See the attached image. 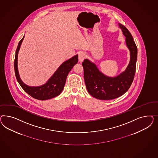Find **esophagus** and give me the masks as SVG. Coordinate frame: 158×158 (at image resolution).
<instances>
[{
  "label": "esophagus",
  "instance_id": "obj_1",
  "mask_svg": "<svg viewBox=\"0 0 158 158\" xmlns=\"http://www.w3.org/2000/svg\"><path fill=\"white\" fill-rule=\"evenodd\" d=\"M86 53L83 52H81L79 53V60L80 62H82L83 61V60L86 57Z\"/></svg>",
  "mask_w": 158,
  "mask_h": 158
}]
</instances>
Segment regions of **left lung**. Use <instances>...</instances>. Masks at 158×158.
Wrapping results in <instances>:
<instances>
[{
  "label": "left lung",
  "mask_w": 158,
  "mask_h": 158,
  "mask_svg": "<svg viewBox=\"0 0 158 158\" xmlns=\"http://www.w3.org/2000/svg\"><path fill=\"white\" fill-rule=\"evenodd\" d=\"M119 27L126 37V46L129 49L130 60L124 72L116 77H107L99 71L96 64L87 59L84 60V79L89 93L102 100L115 99L129 90L134 79L137 58V48L131 34L124 25Z\"/></svg>",
  "instance_id": "1"
}]
</instances>
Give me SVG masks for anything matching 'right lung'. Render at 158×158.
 Wrapping results in <instances>:
<instances>
[{"mask_svg": "<svg viewBox=\"0 0 158 158\" xmlns=\"http://www.w3.org/2000/svg\"><path fill=\"white\" fill-rule=\"evenodd\" d=\"M24 38V36L19 41L15 52L14 66L15 75L17 81L24 91L35 99L39 100H46L57 97L60 94L63 90L68 73L72 69L73 67L78 62V55L77 54L66 61L63 62L53 74V76L43 85L38 87L29 86L25 85L21 81L19 77L17 65L18 53Z\"/></svg>", "mask_w": 158, "mask_h": 158, "instance_id": "add662e5", "label": "right lung"}]
</instances>
